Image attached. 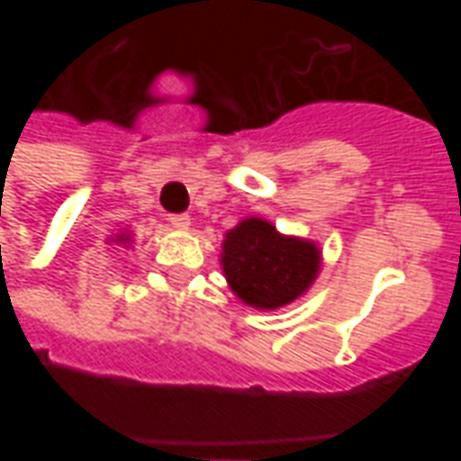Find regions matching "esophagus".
<instances>
[{"label": "esophagus", "instance_id": "obj_1", "mask_svg": "<svg viewBox=\"0 0 461 461\" xmlns=\"http://www.w3.org/2000/svg\"><path fill=\"white\" fill-rule=\"evenodd\" d=\"M167 221L175 230H190V214H170Z\"/></svg>", "mask_w": 461, "mask_h": 461}]
</instances>
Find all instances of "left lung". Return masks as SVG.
<instances>
[{
  "label": "left lung",
  "mask_w": 461,
  "mask_h": 461,
  "mask_svg": "<svg viewBox=\"0 0 461 461\" xmlns=\"http://www.w3.org/2000/svg\"><path fill=\"white\" fill-rule=\"evenodd\" d=\"M221 269L247 306L274 311L303 296L321 269V251L309 240L279 234L271 221L247 217L227 231Z\"/></svg>",
  "instance_id": "8db88e82"
}]
</instances>
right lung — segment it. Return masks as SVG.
Masks as SVG:
<instances>
[{
    "mask_svg": "<svg viewBox=\"0 0 461 461\" xmlns=\"http://www.w3.org/2000/svg\"><path fill=\"white\" fill-rule=\"evenodd\" d=\"M128 240H131V237H128V234H118V244H128Z\"/></svg>",
    "mask_w": 461,
    "mask_h": 461,
    "instance_id": "obj_1",
    "label": "right lung"
}]
</instances>
